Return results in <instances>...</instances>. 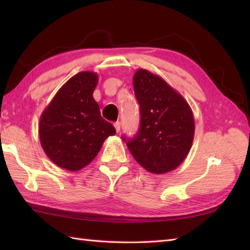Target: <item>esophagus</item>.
Wrapping results in <instances>:
<instances>
[{"label":"esophagus","mask_w":250,"mask_h":250,"mask_svg":"<svg viewBox=\"0 0 250 250\" xmlns=\"http://www.w3.org/2000/svg\"><path fill=\"white\" fill-rule=\"evenodd\" d=\"M114 126H115V129H116V132H119L120 131V126H121L120 121H116L115 124H114Z\"/></svg>","instance_id":"obj_1"}]
</instances>
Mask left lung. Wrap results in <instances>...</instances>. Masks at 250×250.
<instances>
[{
	"instance_id": "left-lung-1",
	"label": "left lung",
	"mask_w": 250,
	"mask_h": 250,
	"mask_svg": "<svg viewBox=\"0 0 250 250\" xmlns=\"http://www.w3.org/2000/svg\"><path fill=\"white\" fill-rule=\"evenodd\" d=\"M141 106V126L125 141L131 155L146 171L164 174L184 162L194 136V118L188 102L157 74L140 68L133 76Z\"/></svg>"
}]
</instances>
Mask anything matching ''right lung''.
<instances>
[{
  "instance_id": "right-lung-1",
  "label": "right lung",
  "mask_w": 250,
  "mask_h": 250,
  "mask_svg": "<svg viewBox=\"0 0 250 250\" xmlns=\"http://www.w3.org/2000/svg\"><path fill=\"white\" fill-rule=\"evenodd\" d=\"M98 74L79 72L63 84L43 110L39 134L45 153L56 166L79 171L97 157L104 141L115 135L93 99Z\"/></svg>"
}]
</instances>
